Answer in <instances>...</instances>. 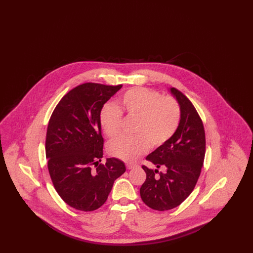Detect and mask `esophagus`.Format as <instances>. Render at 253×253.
<instances>
[{
    "mask_svg": "<svg viewBox=\"0 0 253 253\" xmlns=\"http://www.w3.org/2000/svg\"><path fill=\"white\" fill-rule=\"evenodd\" d=\"M136 166H137V165H136V164H134V163H127V164H126V168L128 169L135 168Z\"/></svg>",
    "mask_w": 253,
    "mask_h": 253,
    "instance_id": "obj_1",
    "label": "esophagus"
}]
</instances>
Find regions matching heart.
Here are the masks:
<instances>
[{
	"label": "heart",
	"mask_w": 253,
	"mask_h": 253,
	"mask_svg": "<svg viewBox=\"0 0 253 253\" xmlns=\"http://www.w3.org/2000/svg\"><path fill=\"white\" fill-rule=\"evenodd\" d=\"M116 106L106 104L100 110L99 122L108 137L121 130L122 114L136 119L133 137H119L108 146L109 154L123 161H132L143 155L149 144L157 148L166 143L176 132L180 121V108L170 96H162L147 88H132L120 97Z\"/></svg>",
	"instance_id": "obj_1"
}]
</instances>
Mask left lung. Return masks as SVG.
<instances>
[{
  "label": "left lung",
  "instance_id": "left-lung-1",
  "mask_svg": "<svg viewBox=\"0 0 253 253\" xmlns=\"http://www.w3.org/2000/svg\"><path fill=\"white\" fill-rule=\"evenodd\" d=\"M169 91L180 106L179 125L166 143L146 157L164 171L143 165L146 180L140 188L142 201L160 211L179 206L192 193L199 178L206 152L204 126L196 109L179 90L170 88Z\"/></svg>",
  "mask_w": 253,
  "mask_h": 253
}]
</instances>
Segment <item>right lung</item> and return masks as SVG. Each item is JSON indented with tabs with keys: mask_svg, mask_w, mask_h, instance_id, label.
I'll list each match as a JSON object with an SVG mask.
<instances>
[{
	"mask_svg": "<svg viewBox=\"0 0 253 253\" xmlns=\"http://www.w3.org/2000/svg\"><path fill=\"white\" fill-rule=\"evenodd\" d=\"M122 85L87 83L63 96L49 120L45 154L54 188L76 210L92 211L108 198L114 182L125 172L124 163L103 157L99 114Z\"/></svg>",
	"mask_w": 253,
	"mask_h": 253,
	"instance_id": "obj_1",
	"label": "right lung"
}]
</instances>
